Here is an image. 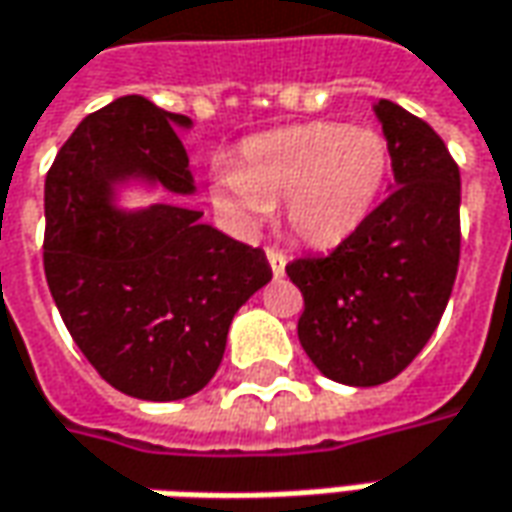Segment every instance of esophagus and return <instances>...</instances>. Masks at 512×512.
<instances>
[{
	"instance_id": "1",
	"label": "esophagus",
	"mask_w": 512,
	"mask_h": 512,
	"mask_svg": "<svg viewBox=\"0 0 512 512\" xmlns=\"http://www.w3.org/2000/svg\"><path fill=\"white\" fill-rule=\"evenodd\" d=\"M266 257H269V266H271V271H274V277H283L285 274L283 252H280V249H274V246H269V249H266Z\"/></svg>"
}]
</instances>
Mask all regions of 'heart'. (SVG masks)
Masks as SVG:
<instances>
[{
    "mask_svg": "<svg viewBox=\"0 0 512 512\" xmlns=\"http://www.w3.org/2000/svg\"><path fill=\"white\" fill-rule=\"evenodd\" d=\"M389 170L392 148L381 131L316 120L246 139L235 162L212 165L210 193L243 229L260 227L283 201L285 229L305 246L330 249L367 221Z\"/></svg>",
    "mask_w": 512,
    "mask_h": 512,
    "instance_id": "b5f03b06",
    "label": "heart"
}]
</instances>
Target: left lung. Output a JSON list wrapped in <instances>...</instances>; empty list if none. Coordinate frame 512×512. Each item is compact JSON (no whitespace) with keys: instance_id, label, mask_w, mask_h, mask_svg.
<instances>
[{"instance_id":"1","label":"left lung","mask_w":512,"mask_h":512,"mask_svg":"<svg viewBox=\"0 0 512 512\" xmlns=\"http://www.w3.org/2000/svg\"><path fill=\"white\" fill-rule=\"evenodd\" d=\"M375 114L395 190L330 255L285 266L302 291V350L339 384L378 387L403 373L446 311L460 266V168L440 134L392 100Z\"/></svg>"}]
</instances>
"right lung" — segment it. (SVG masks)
Here are the masks:
<instances>
[{
	"label": "right lung",
	"mask_w": 512,
	"mask_h": 512,
	"mask_svg": "<svg viewBox=\"0 0 512 512\" xmlns=\"http://www.w3.org/2000/svg\"><path fill=\"white\" fill-rule=\"evenodd\" d=\"M173 125L139 95L117 97L66 139L44 182V274L66 330L103 381L139 401H179L210 384L232 316L271 280L263 249L201 212L111 207V182L142 176L193 193Z\"/></svg>",
	"instance_id": "right-lung-1"
}]
</instances>
